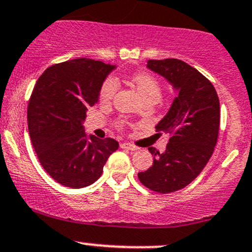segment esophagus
<instances>
[{"label": "esophagus", "instance_id": "34e87169", "mask_svg": "<svg viewBox=\"0 0 252 252\" xmlns=\"http://www.w3.org/2000/svg\"><path fill=\"white\" fill-rule=\"evenodd\" d=\"M121 147L124 148V149H129V151H136V149H137L136 146L131 145V143H126V142L121 143Z\"/></svg>", "mask_w": 252, "mask_h": 252}]
</instances>
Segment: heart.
<instances>
[{"instance_id": "1", "label": "heart", "mask_w": 252, "mask_h": 252, "mask_svg": "<svg viewBox=\"0 0 252 252\" xmlns=\"http://www.w3.org/2000/svg\"><path fill=\"white\" fill-rule=\"evenodd\" d=\"M131 82L139 91L141 98L143 100L147 99H153L158 100L161 95V86L159 81L147 71H139L131 75ZM118 90V81L115 76L110 75L105 77L104 81L101 82L100 88H99V100L101 103H110L115 98L116 93ZM118 126H123L124 123L122 121L118 122Z\"/></svg>"}]
</instances>
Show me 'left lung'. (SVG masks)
Listing matches in <instances>:
<instances>
[{
  "label": "left lung",
  "mask_w": 252,
  "mask_h": 252,
  "mask_svg": "<svg viewBox=\"0 0 252 252\" xmlns=\"http://www.w3.org/2000/svg\"><path fill=\"white\" fill-rule=\"evenodd\" d=\"M147 67L178 90L170 111L156 126L170 135L166 151L149 147L153 165L139 172L146 188L168 193L191 183L211 159L219 135V96L212 82L184 61L149 60Z\"/></svg>",
  "instance_id": "1"
}]
</instances>
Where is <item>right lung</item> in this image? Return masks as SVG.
<instances>
[{"instance_id":"add662e5","label":"right lung","mask_w":252,"mask_h":252,"mask_svg":"<svg viewBox=\"0 0 252 252\" xmlns=\"http://www.w3.org/2000/svg\"><path fill=\"white\" fill-rule=\"evenodd\" d=\"M115 65L76 59L44 71L30 96L27 122L33 148L51 178L68 188H84L103 173L118 142L86 136V111L98 101L101 82Z\"/></svg>"}]
</instances>
